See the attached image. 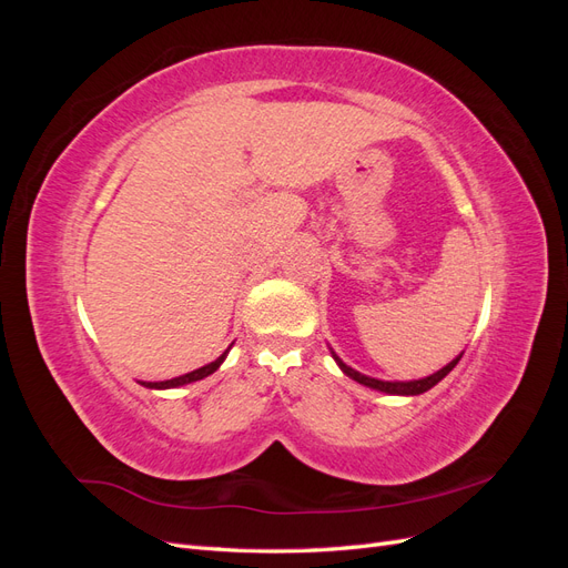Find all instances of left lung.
I'll list each match as a JSON object with an SVG mask.
<instances>
[{"label":"left lung","instance_id":"1","mask_svg":"<svg viewBox=\"0 0 568 568\" xmlns=\"http://www.w3.org/2000/svg\"><path fill=\"white\" fill-rule=\"evenodd\" d=\"M332 355H334V359H336V365L341 367V372L346 374V376H351L353 382L363 384V386H367V388H374V390L390 393V395H419V393H426L428 388H434L440 379H445V376H448V374L455 369V365L459 363V357H462V353H459V355L453 359V363H448V365H445L443 369H438V372L432 374V376H424V379H415V382H382V379H374V376L359 374L357 369L348 367L334 351H332Z\"/></svg>","mask_w":568,"mask_h":568}]
</instances>
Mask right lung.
Segmentation results:
<instances>
[{
  "label": "right lung",
  "mask_w": 568,
  "mask_h": 568,
  "mask_svg": "<svg viewBox=\"0 0 568 568\" xmlns=\"http://www.w3.org/2000/svg\"><path fill=\"white\" fill-rule=\"evenodd\" d=\"M227 353H230V348H227L225 353H222L217 359H213V363L203 365V367H199V369H194V372H189V374L175 376V379H168V382H142V386H146V388H178V386H184V384H192V382L205 379V376L213 374L222 363H225Z\"/></svg>",
  "instance_id": "1"
}]
</instances>
